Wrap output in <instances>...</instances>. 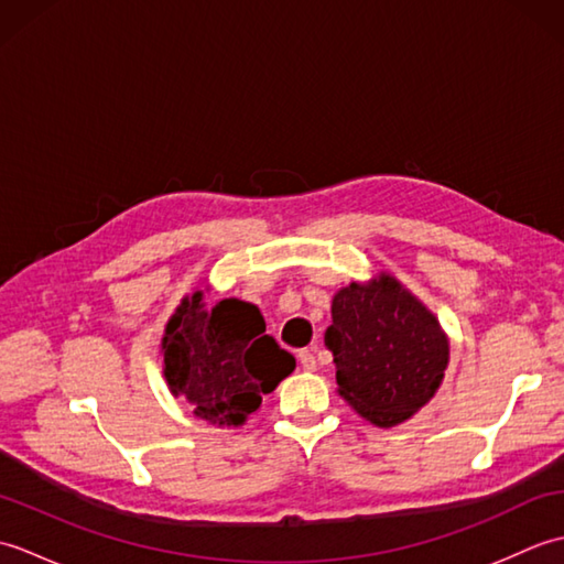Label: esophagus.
Instances as JSON below:
<instances>
[{
  "label": "esophagus",
  "mask_w": 564,
  "mask_h": 564,
  "mask_svg": "<svg viewBox=\"0 0 564 564\" xmlns=\"http://www.w3.org/2000/svg\"><path fill=\"white\" fill-rule=\"evenodd\" d=\"M297 358H301V366H303L305 370H315V368H317L315 346H310V349H303L301 354H297Z\"/></svg>",
  "instance_id": "obj_1"
}]
</instances>
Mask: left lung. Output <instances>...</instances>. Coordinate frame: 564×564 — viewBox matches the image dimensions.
<instances>
[{
    "instance_id": "obj_1",
    "label": "left lung",
    "mask_w": 564,
    "mask_h": 564,
    "mask_svg": "<svg viewBox=\"0 0 564 564\" xmlns=\"http://www.w3.org/2000/svg\"><path fill=\"white\" fill-rule=\"evenodd\" d=\"M325 346L339 394L376 426L402 424L422 410L448 366L446 332L390 273L334 295Z\"/></svg>"
}]
</instances>
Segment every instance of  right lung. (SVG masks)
Here are the masks:
<instances>
[{
    "mask_svg": "<svg viewBox=\"0 0 564 564\" xmlns=\"http://www.w3.org/2000/svg\"><path fill=\"white\" fill-rule=\"evenodd\" d=\"M164 378L198 419L242 426L261 394L293 373L295 358L267 334L259 307L225 297L206 307L203 291L186 295L162 337Z\"/></svg>",
    "mask_w": 564,
    "mask_h": 564,
    "instance_id": "obj_1",
    "label": "right lung"
}]
</instances>
